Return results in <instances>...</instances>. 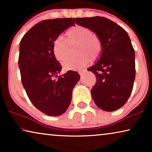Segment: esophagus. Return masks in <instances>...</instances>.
I'll list each match as a JSON object with an SVG mask.
<instances>
[{"label":"esophagus","instance_id":"obj_1","mask_svg":"<svg viewBox=\"0 0 152 152\" xmlns=\"http://www.w3.org/2000/svg\"><path fill=\"white\" fill-rule=\"evenodd\" d=\"M79 73H80V75L81 76H83V75H84V71H80V72H79Z\"/></svg>","mask_w":152,"mask_h":152}]
</instances>
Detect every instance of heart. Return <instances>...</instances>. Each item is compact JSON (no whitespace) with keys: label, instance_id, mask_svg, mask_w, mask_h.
<instances>
[{"label":"heart","instance_id":"obj_1","mask_svg":"<svg viewBox=\"0 0 152 152\" xmlns=\"http://www.w3.org/2000/svg\"><path fill=\"white\" fill-rule=\"evenodd\" d=\"M66 39L69 44L77 43L75 53L77 55L68 59L63 64L64 68L74 70L84 68L91 61L99 57L102 50L100 39L84 26H75L66 32ZM53 51L56 59L63 62L68 55V45L63 37H56L53 43Z\"/></svg>","mask_w":152,"mask_h":152}]
</instances>
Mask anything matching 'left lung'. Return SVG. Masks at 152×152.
Returning a JSON list of instances; mask_svg holds the SVG:
<instances>
[{
    "label": "left lung",
    "mask_w": 152,
    "mask_h": 152,
    "mask_svg": "<svg viewBox=\"0 0 152 152\" xmlns=\"http://www.w3.org/2000/svg\"><path fill=\"white\" fill-rule=\"evenodd\" d=\"M76 24L88 28L102 43L101 55L88 68L97 78L91 89L95 104L105 111L121 108L132 94L136 77L135 51L127 32L107 18H74Z\"/></svg>",
    "instance_id": "8db88e82"
}]
</instances>
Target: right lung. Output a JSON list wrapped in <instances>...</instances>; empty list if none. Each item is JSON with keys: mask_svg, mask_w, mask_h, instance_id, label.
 <instances>
[{"mask_svg": "<svg viewBox=\"0 0 152 152\" xmlns=\"http://www.w3.org/2000/svg\"><path fill=\"white\" fill-rule=\"evenodd\" d=\"M74 25L70 18L42 20L20 42L18 66L23 86L33 105L49 116L65 113L71 102L72 89L80 78L78 72L72 70L58 78L61 66L53 51L56 37Z\"/></svg>", "mask_w": 152, "mask_h": 152, "instance_id": "obj_1", "label": "right lung"}]
</instances>
